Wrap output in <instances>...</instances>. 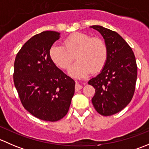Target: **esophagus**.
I'll use <instances>...</instances> for the list:
<instances>
[{
	"label": "esophagus",
	"mask_w": 149,
	"mask_h": 149,
	"mask_svg": "<svg viewBox=\"0 0 149 149\" xmlns=\"http://www.w3.org/2000/svg\"><path fill=\"white\" fill-rule=\"evenodd\" d=\"M82 88H83V86H82L81 84H79L77 81H76V86H75V90H76V91H79L80 89H81Z\"/></svg>",
	"instance_id": "34e87169"
}]
</instances>
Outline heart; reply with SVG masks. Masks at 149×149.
<instances>
[{"instance_id":"1","label":"heart","mask_w":149,"mask_h":149,"mask_svg":"<svg viewBox=\"0 0 149 149\" xmlns=\"http://www.w3.org/2000/svg\"><path fill=\"white\" fill-rule=\"evenodd\" d=\"M63 44L64 46L54 45L49 49V56L58 67L68 69L75 55L77 61L70 69V74L73 77L84 78L91 71L97 73L106 63L107 47L100 37L76 32L68 36Z\"/></svg>"}]
</instances>
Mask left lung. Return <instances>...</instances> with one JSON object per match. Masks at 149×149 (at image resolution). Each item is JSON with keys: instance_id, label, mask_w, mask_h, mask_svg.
<instances>
[{"instance_id": "8db88e82", "label": "left lung", "mask_w": 149, "mask_h": 149, "mask_svg": "<svg viewBox=\"0 0 149 149\" xmlns=\"http://www.w3.org/2000/svg\"><path fill=\"white\" fill-rule=\"evenodd\" d=\"M101 33L107 47L102 70L88 81L95 88L94 107L103 116L120 112L131 101L137 80V65L131 47L116 31L98 25L90 26Z\"/></svg>"}]
</instances>
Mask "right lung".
<instances>
[{"label":"right lung","mask_w":149,"mask_h":149,"mask_svg":"<svg viewBox=\"0 0 149 149\" xmlns=\"http://www.w3.org/2000/svg\"><path fill=\"white\" fill-rule=\"evenodd\" d=\"M60 33L45 31L22 46L14 62L13 82L24 107L33 116L55 122L68 112L75 81L60 70L49 49Z\"/></svg>","instance_id":"obj_1"}]
</instances>
